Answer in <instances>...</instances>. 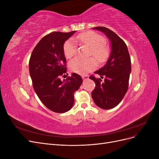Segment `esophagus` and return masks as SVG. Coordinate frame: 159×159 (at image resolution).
Listing matches in <instances>:
<instances>
[{
	"label": "esophagus",
	"instance_id": "esophagus-1",
	"mask_svg": "<svg viewBox=\"0 0 159 159\" xmlns=\"http://www.w3.org/2000/svg\"><path fill=\"white\" fill-rule=\"evenodd\" d=\"M82 79L84 81H85L89 79V76L87 75H82Z\"/></svg>",
	"mask_w": 159,
	"mask_h": 159
}]
</instances>
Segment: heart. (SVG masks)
Here are the masks:
<instances>
[{"label":"heart","instance_id":"b5f03b06","mask_svg":"<svg viewBox=\"0 0 159 159\" xmlns=\"http://www.w3.org/2000/svg\"><path fill=\"white\" fill-rule=\"evenodd\" d=\"M75 40L90 48L89 56H93L99 63H105L108 60L110 49L105 44L104 37L99 34L93 32H84L77 36ZM64 52L65 56L69 59L76 55L77 46L73 40H68L64 43ZM69 66L72 71L84 75L96 68L97 61L93 57L85 60L76 57L70 62Z\"/></svg>","mask_w":159,"mask_h":159}]
</instances>
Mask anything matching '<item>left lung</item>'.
Instances as JSON below:
<instances>
[{
  "label": "left lung",
  "instance_id": "obj_1",
  "mask_svg": "<svg viewBox=\"0 0 159 159\" xmlns=\"http://www.w3.org/2000/svg\"><path fill=\"white\" fill-rule=\"evenodd\" d=\"M93 28L103 32L107 36L111 44V52L107 64L94 72L101 75V78H96L93 75L89 77L95 83L91 96L97 106L110 109L121 102L128 90L131 71V57L126 44L114 32L103 26ZM103 77L104 81L102 83L101 79Z\"/></svg>",
  "mask_w": 159,
  "mask_h": 159
}]
</instances>
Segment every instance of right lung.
I'll return each instance as SVG.
<instances>
[{
    "label": "right lung",
    "instance_id": "right-lung-1",
    "mask_svg": "<svg viewBox=\"0 0 159 159\" xmlns=\"http://www.w3.org/2000/svg\"><path fill=\"white\" fill-rule=\"evenodd\" d=\"M75 31L53 32L43 37L33 50L29 60L32 85L42 103L52 111H68L74 103V94L83 82L75 73L66 77L64 44Z\"/></svg>",
    "mask_w": 159,
    "mask_h": 159
}]
</instances>
